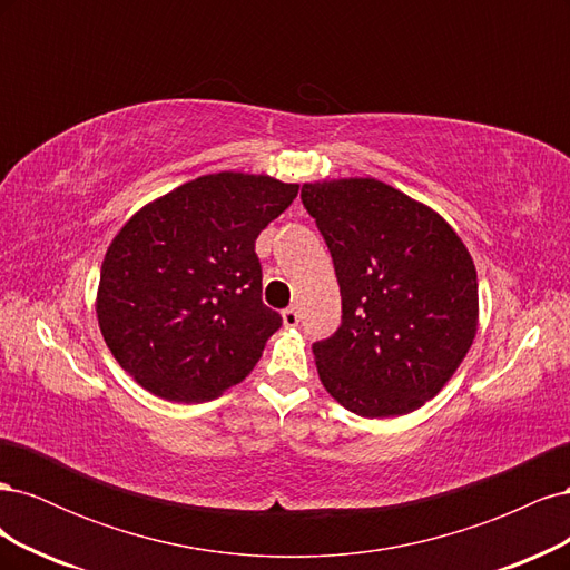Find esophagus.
I'll return each instance as SVG.
<instances>
[{
	"label": "esophagus",
	"mask_w": 570,
	"mask_h": 570,
	"mask_svg": "<svg viewBox=\"0 0 570 570\" xmlns=\"http://www.w3.org/2000/svg\"><path fill=\"white\" fill-rule=\"evenodd\" d=\"M283 323H285L287 327H295V325H299V312H297L295 306L285 308V312H283Z\"/></svg>",
	"instance_id": "esophagus-1"
}]
</instances>
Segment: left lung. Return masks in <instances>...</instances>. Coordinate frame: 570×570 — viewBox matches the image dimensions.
Returning <instances> with one entry per match:
<instances>
[{
	"mask_svg": "<svg viewBox=\"0 0 570 570\" xmlns=\"http://www.w3.org/2000/svg\"><path fill=\"white\" fill-rule=\"evenodd\" d=\"M331 249L337 331L314 342L323 387L356 416L416 411L450 381L478 331L473 258L440 214L375 178L302 185Z\"/></svg>",
	"mask_w": 570,
	"mask_h": 570,
	"instance_id": "left-lung-1",
	"label": "left lung"
}]
</instances>
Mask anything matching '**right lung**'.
<instances>
[{"mask_svg": "<svg viewBox=\"0 0 570 570\" xmlns=\"http://www.w3.org/2000/svg\"><path fill=\"white\" fill-rule=\"evenodd\" d=\"M297 193L295 183L223 170L142 206L99 275V331L120 368L185 404L245 381L283 325L262 302L254 243Z\"/></svg>", "mask_w": 570, "mask_h": 570, "instance_id": "obj_1", "label": "right lung"}]
</instances>
